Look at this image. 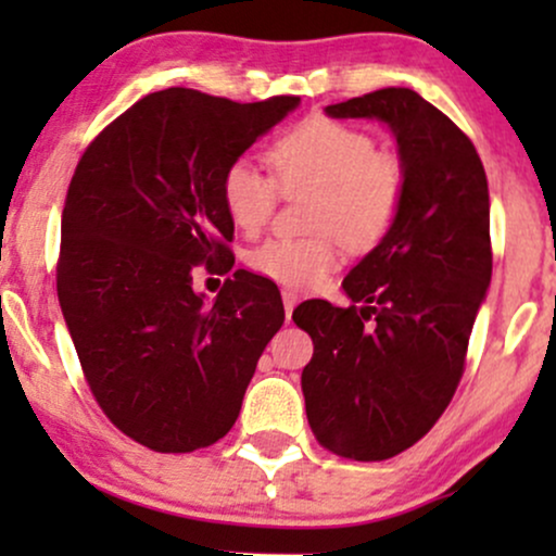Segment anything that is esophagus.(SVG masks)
I'll return each instance as SVG.
<instances>
[{
	"mask_svg": "<svg viewBox=\"0 0 556 556\" xmlns=\"http://www.w3.org/2000/svg\"><path fill=\"white\" fill-rule=\"evenodd\" d=\"M282 303H285V314H287V318H292V311H295V305H298V295L292 290H285L282 292Z\"/></svg>",
	"mask_w": 556,
	"mask_h": 556,
	"instance_id": "obj_1",
	"label": "esophagus"
}]
</instances>
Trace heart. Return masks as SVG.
Instances as JSON below:
<instances>
[{"label": "heart", "instance_id": "b5f03b06", "mask_svg": "<svg viewBox=\"0 0 556 556\" xmlns=\"http://www.w3.org/2000/svg\"><path fill=\"white\" fill-rule=\"evenodd\" d=\"M269 164L285 193L314 190L316 238H274L251 253V266L292 290L318 287L342 261V240L368 251L392 229L405 198V169L376 151L368 132L329 117H308L269 146ZM277 182L238 159L222 175V203L235 227L256 235L277 206Z\"/></svg>", "mask_w": 556, "mask_h": 556}]
</instances>
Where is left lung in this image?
Segmentation results:
<instances>
[{
	"label": "left lung",
	"instance_id": "8db88e82",
	"mask_svg": "<svg viewBox=\"0 0 556 556\" xmlns=\"http://www.w3.org/2000/svg\"><path fill=\"white\" fill-rule=\"evenodd\" d=\"M324 112L392 130L405 198L384 240L344 277L358 305L308 300L292 314L314 340L300 376L305 416L334 455L387 460L429 433L460 384L491 282L486 172L460 127L410 88Z\"/></svg>",
	"mask_w": 556,
	"mask_h": 556
}]
</instances>
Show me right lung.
<instances>
[{"instance_id": "add662e5", "label": "right lung", "mask_w": 556, "mask_h": 556, "mask_svg": "<svg viewBox=\"0 0 556 556\" xmlns=\"http://www.w3.org/2000/svg\"><path fill=\"white\" fill-rule=\"evenodd\" d=\"M298 104L167 88L119 114L78 162L56 295L96 402L149 450L219 442L282 327L269 279L238 269L208 303L193 266L232 269L222 175Z\"/></svg>"}]
</instances>
